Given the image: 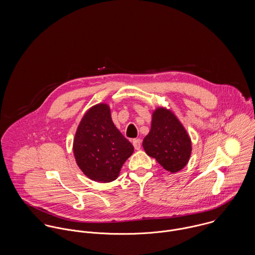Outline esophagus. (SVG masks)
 <instances>
[{
    "label": "esophagus",
    "mask_w": 255,
    "mask_h": 255,
    "mask_svg": "<svg viewBox=\"0 0 255 255\" xmlns=\"http://www.w3.org/2000/svg\"><path fill=\"white\" fill-rule=\"evenodd\" d=\"M132 144H133L134 148H135L136 150L140 149V147H141V139H139V138L133 139V140H132Z\"/></svg>",
    "instance_id": "1"
}]
</instances>
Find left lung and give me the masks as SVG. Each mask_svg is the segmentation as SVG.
<instances>
[{"instance_id":"8db88e82","label":"left lung","mask_w":255,"mask_h":255,"mask_svg":"<svg viewBox=\"0 0 255 255\" xmlns=\"http://www.w3.org/2000/svg\"><path fill=\"white\" fill-rule=\"evenodd\" d=\"M142 145L147 155L171 173L181 171L191 154V141L186 130L173 112L165 108L154 111L151 129Z\"/></svg>"}]
</instances>
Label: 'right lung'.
Returning <instances> with one entry per match:
<instances>
[{
  "label": "right lung",
  "mask_w": 255,
  "mask_h": 255,
  "mask_svg": "<svg viewBox=\"0 0 255 255\" xmlns=\"http://www.w3.org/2000/svg\"><path fill=\"white\" fill-rule=\"evenodd\" d=\"M132 153L133 146L115 127L107 104L85 113L73 139L74 158L85 176L95 182H113Z\"/></svg>",
  "instance_id": "add662e5"
}]
</instances>
